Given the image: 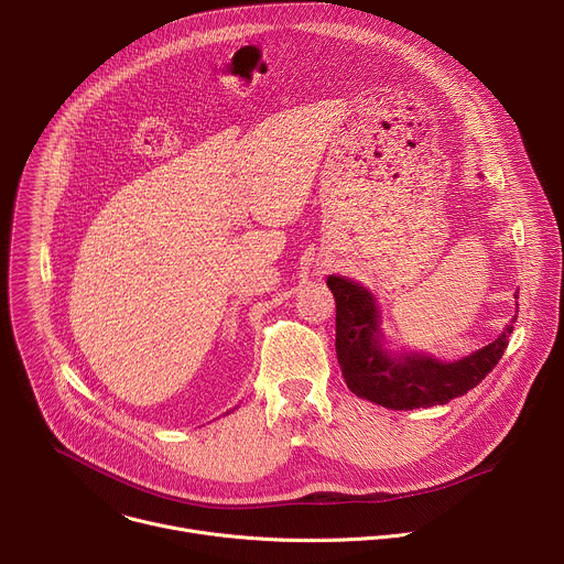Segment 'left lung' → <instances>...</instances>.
Wrapping results in <instances>:
<instances>
[{
	"instance_id": "1",
	"label": "left lung",
	"mask_w": 564,
	"mask_h": 564,
	"mask_svg": "<svg viewBox=\"0 0 564 564\" xmlns=\"http://www.w3.org/2000/svg\"><path fill=\"white\" fill-rule=\"evenodd\" d=\"M337 303V359L348 388L379 406L394 411L448 404L485 379L502 359L513 326L489 346L455 364L431 357H394L381 346L379 310L361 285L330 276ZM518 318V316H516Z\"/></svg>"
}]
</instances>
